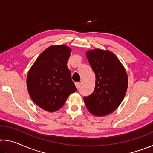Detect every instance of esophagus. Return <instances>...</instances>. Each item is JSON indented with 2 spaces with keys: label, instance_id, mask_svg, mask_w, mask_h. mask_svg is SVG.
<instances>
[{
  "label": "esophagus",
  "instance_id": "esophagus-1",
  "mask_svg": "<svg viewBox=\"0 0 153 153\" xmlns=\"http://www.w3.org/2000/svg\"><path fill=\"white\" fill-rule=\"evenodd\" d=\"M75 85H76V86L77 89L79 88V86H80V83L79 82H76L75 83Z\"/></svg>",
  "mask_w": 153,
  "mask_h": 153
}]
</instances>
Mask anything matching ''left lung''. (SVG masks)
Here are the masks:
<instances>
[{
    "label": "left lung",
    "mask_w": 153,
    "mask_h": 153,
    "mask_svg": "<svg viewBox=\"0 0 153 153\" xmlns=\"http://www.w3.org/2000/svg\"><path fill=\"white\" fill-rule=\"evenodd\" d=\"M86 56L96 76L94 92L84 100L87 109L102 117L113 113L122 102L128 89V75L118 58L109 51L96 48Z\"/></svg>",
    "instance_id": "left-lung-1"
}]
</instances>
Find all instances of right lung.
Wrapping results in <instances>:
<instances>
[{
  "mask_svg": "<svg viewBox=\"0 0 153 153\" xmlns=\"http://www.w3.org/2000/svg\"><path fill=\"white\" fill-rule=\"evenodd\" d=\"M71 48L51 46L44 51L28 71L27 87L31 98L48 112L58 111L77 90L67 63Z\"/></svg>",
  "mask_w": 153,
  "mask_h": 153,
  "instance_id": "obj_1",
  "label": "right lung"
}]
</instances>
